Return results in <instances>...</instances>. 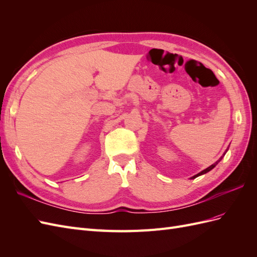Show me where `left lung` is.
<instances>
[{"mask_svg":"<svg viewBox=\"0 0 257 257\" xmlns=\"http://www.w3.org/2000/svg\"><path fill=\"white\" fill-rule=\"evenodd\" d=\"M223 155H225V153H224ZM222 158H223V157H222ZM222 158H221L220 160H217V161H216L215 163H213V164H212V165H210L209 167H207L206 169H204V170H203V172H200V173H198L197 175H195V176H193V177H192L191 179H195V178H197L198 176H201V175H204V174H206V173L210 172V170H211V169H213V168H214V167H215V166L217 165V163H219V162H220V161L222 160Z\"/></svg>","mask_w":257,"mask_h":257,"instance_id":"obj_1","label":"left lung"}]
</instances>
